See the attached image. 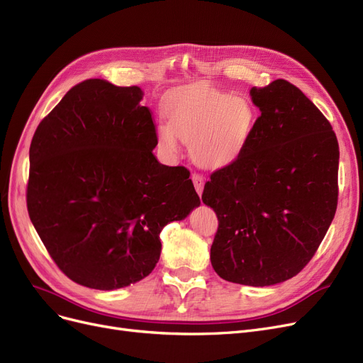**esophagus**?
I'll use <instances>...</instances> for the list:
<instances>
[{
    "label": "esophagus",
    "instance_id": "34e87169",
    "mask_svg": "<svg viewBox=\"0 0 363 363\" xmlns=\"http://www.w3.org/2000/svg\"><path fill=\"white\" fill-rule=\"evenodd\" d=\"M193 184H194V189L199 194H202L203 191V185H205V178L202 177L200 173H193Z\"/></svg>",
    "mask_w": 363,
    "mask_h": 363
}]
</instances>
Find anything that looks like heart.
Wrapping results in <instances>:
<instances>
[{"label":"heart","mask_w":363,"mask_h":363,"mask_svg":"<svg viewBox=\"0 0 363 363\" xmlns=\"http://www.w3.org/2000/svg\"><path fill=\"white\" fill-rule=\"evenodd\" d=\"M167 124L157 127L158 143L167 152L178 151V139L190 143L193 158L206 167H224L245 147L254 124L251 104L208 84L172 91L164 99Z\"/></svg>","instance_id":"1"}]
</instances>
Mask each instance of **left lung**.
Listing matches in <instances>:
<instances>
[{
  "mask_svg": "<svg viewBox=\"0 0 363 363\" xmlns=\"http://www.w3.org/2000/svg\"><path fill=\"white\" fill-rule=\"evenodd\" d=\"M260 109L240 155L205 184L217 213L211 263L230 283L264 287L298 275L338 205L340 146L332 125L284 79L251 88Z\"/></svg>",
  "mask_w": 363,
  "mask_h": 363,
  "instance_id": "obj_1",
  "label": "left lung"
}]
</instances>
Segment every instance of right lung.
<instances>
[{"label": "right lung", "instance_id": "obj_1", "mask_svg": "<svg viewBox=\"0 0 363 363\" xmlns=\"http://www.w3.org/2000/svg\"><path fill=\"white\" fill-rule=\"evenodd\" d=\"M139 86L74 85L38 124L26 208L49 256L74 283L113 290L155 267L160 233L200 199L184 166L158 163Z\"/></svg>", "mask_w": 363, "mask_h": 363}]
</instances>
